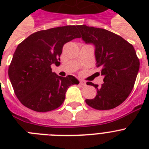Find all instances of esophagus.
Returning a JSON list of instances; mask_svg holds the SVG:
<instances>
[{"mask_svg":"<svg viewBox=\"0 0 149 149\" xmlns=\"http://www.w3.org/2000/svg\"><path fill=\"white\" fill-rule=\"evenodd\" d=\"M79 84H80L81 86H86V83L85 81H84V80H80V81H79Z\"/></svg>","mask_w":149,"mask_h":149,"instance_id":"34e87169","label":"esophagus"}]
</instances>
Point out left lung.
Listing matches in <instances>:
<instances>
[{"mask_svg":"<svg viewBox=\"0 0 149 149\" xmlns=\"http://www.w3.org/2000/svg\"><path fill=\"white\" fill-rule=\"evenodd\" d=\"M86 43L95 45L97 67L104 77L101 86L87 82L97 89L93 99L86 103L96 110H111L121 104L132 92L139 70V59L132 44L106 29L77 25Z\"/></svg>","mask_w":149,"mask_h":149,"instance_id":"8db88e82","label":"left lung"}]
</instances>
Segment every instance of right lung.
<instances>
[{
	"instance_id": "1",
	"label": "right lung",
	"mask_w": 149,
	"mask_h": 149,
	"mask_svg": "<svg viewBox=\"0 0 149 149\" xmlns=\"http://www.w3.org/2000/svg\"><path fill=\"white\" fill-rule=\"evenodd\" d=\"M80 37L77 25H65L36 31L17 45L8 76L15 95L24 107L47 112L62 105L69 86L79 81L71 75H56L51 65L60 63L64 44Z\"/></svg>"
}]
</instances>
